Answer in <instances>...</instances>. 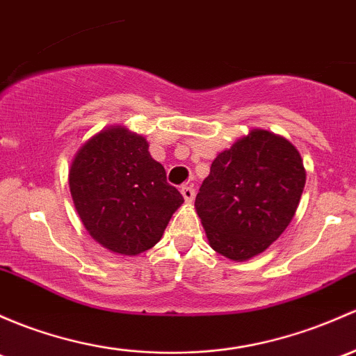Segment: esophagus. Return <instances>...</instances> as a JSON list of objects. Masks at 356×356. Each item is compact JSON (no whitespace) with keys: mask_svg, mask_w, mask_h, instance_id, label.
Here are the masks:
<instances>
[{"mask_svg":"<svg viewBox=\"0 0 356 356\" xmlns=\"http://www.w3.org/2000/svg\"><path fill=\"white\" fill-rule=\"evenodd\" d=\"M181 193H182V196H184V200L188 201V203H191V201L194 200V188L193 186H182L181 188Z\"/></svg>","mask_w":356,"mask_h":356,"instance_id":"34e87169","label":"esophagus"}]
</instances>
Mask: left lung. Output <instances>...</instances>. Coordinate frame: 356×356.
Here are the masks:
<instances>
[{"mask_svg":"<svg viewBox=\"0 0 356 356\" xmlns=\"http://www.w3.org/2000/svg\"><path fill=\"white\" fill-rule=\"evenodd\" d=\"M305 168L282 136L252 129L213 160L196 196L209 245L234 261L264 252L297 211Z\"/></svg>","mask_w":356,"mask_h":356,"instance_id":"left-lung-1","label":"left lung"}]
</instances>
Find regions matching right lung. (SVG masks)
Listing matches in <instances>:
<instances>
[{"instance_id": "1", "label": "right lung", "mask_w": 356, "mask_h": 356, "mask_svg": "<svg viewBox=\"0 0 356 356\" xmlns=\"http://www.w3.org/2000/svg\"><path fill=\"white\" fill-rule=\"evenodd\" d=\"M70 191L88 234L126 256L152 249L184 203L149 155L147 140L124 128L102 131L78 149Z\"/></svg>"}]
</instances>
